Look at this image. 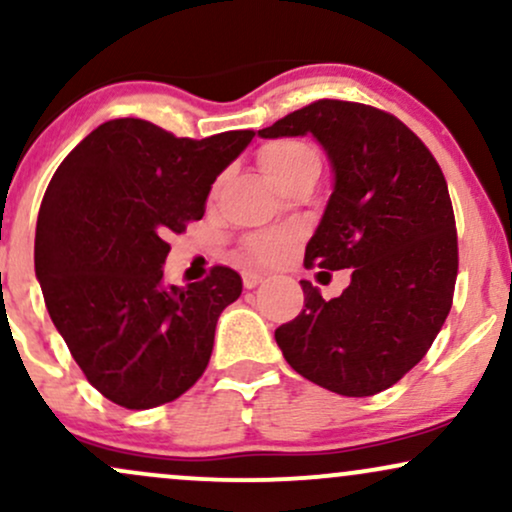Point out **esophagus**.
Masks as SVG:
<instances>
[{"instance_id":"34e87169","label":"esophagus","mask_w":512,"mask_h":512,"mask_svg":"<svg viewBox=\"0 0 512 512\" xmlns=\"http://www.w3.org/2000/svg\"><path fill=\"white\" fill-rule=\"evenodd\" d=\"M264 274L260 272H243V286L245 289H255L257 284H262Z\"/></svg>"}]
</instances>
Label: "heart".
<instances>
[{
	"mask_svg": "<svg viewBox=\"0 0 512 512\" xmlns=\"http://www.w3.org/2000/svg\"><path fill=\"white\" fill-rule=\"evenodd\" d=\"M257 158H260V166L267 173V178L274 180L276 185L289 180L305 163L320 161L313 146L298 142V139H279V142L264 144ZM284 250L286 240L279 236H262L248 243L250 257L257 262H276L284 255Z\"/></svg>",
	"mask_w": 512,
	"mask_h": 512,
	"instance_id": "b5f03b06",
	"label": "heart"
}]
</instances>
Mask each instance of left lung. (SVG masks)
Instances as JSON below:
<instances>
[{
	"instance_id": "8db88e82",
	"label": "left lung",
	"mask_w": 512,
	"mask_h": 512,
	"mask_svg": "<svg viewBox=\"0 0 512 512\" xmlns=\"http://www.w3.org/2000/svg\"><path fill=\"white\" fill-rule=\"evenodd\" d=\"M313 134L334 168V192L303 264L351 269L325 301L301 281L305 308L274 337L289 366L344 397H370L409 373L452 308L457 228L448 182L428 146L387 110L320 98L262 137Z\"/></svg>"
}]
</instances>
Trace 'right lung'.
Segmentation results:
<instances>
[{
  "label": "right lung",
  "instance_id": "1",
  "mask_svg": "<svg viewBox=\"0 0 512 512\" xmlns=\"http://www.w3.org/2000/svg\"><path fill=\"white\" fill-rule=\"evenodd\" d=\"M252 129L175 137L122 117L93 129L52 175L35 226L45 308L86 380L125 409L173 402L202 378L216 320L243 291L236 269L166 286L170 245L207 209L211 182Z\"/></svg>",
  "mask_w": 512,
  "mask_h": 512
}]
</instances>
